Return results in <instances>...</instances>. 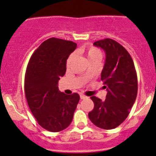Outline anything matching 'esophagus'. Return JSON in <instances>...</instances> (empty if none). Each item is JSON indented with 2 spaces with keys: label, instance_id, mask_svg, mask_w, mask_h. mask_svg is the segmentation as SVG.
I'll list each match as a JSON object with an SVG mask.
<instances>
[{
  "label": "esophagus",
  "instance_id": "esophagus-1",
  "mask_svg": "<svg viewBox=\"0 0 156 156\" xmlns=\"http://www.w3.org/2000/svg\"><path fill=\"white\" fill-rule=\"evenodd\" d=\"M80 98H81V99H85V98H87V97L85 96V95L83 94H80Z\"/></svg>",
  "mask_w": 156,
  "mask_h": 156
}]
</instances>
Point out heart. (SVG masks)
<instances>
[{
	"label": "heart",
	"mask_w": 156,
	"mask_h": 156,
	"mask_svg": "<svg viewBox=\"0 0 156 156\" xmlns=\"http://www.w3.org/2000/svg\"><path fill=\"white\" fill-rule=\"evenodd\" d=\"M78 53H81V54L85 55L86 56V57L88 58V59L89 60V62H94V61H98L100 62V59L102 58V52L100 51V49H98L96 47L91 46H84L83 48H80L77 51ZM74 60V55L71 54L68 56V58H67L66 61V67L67 68H69L71 67L72 62Z\"/></svg>",
	"instance_id": "heart-1"
}]
</instances>
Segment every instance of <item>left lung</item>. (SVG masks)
<instances>
[{
  "label": "left lung",
  "mask_w": 156,
  "mask_h": 156,
  "mask_svg": "<svg viewBox=\"0 0 156 156\" xmlns=\"http://www.w3.org/2000/svg\"><path fill=\"white\" fill-rule=\"evenodd\" d=\"M94 45L105 52L101 80L107 94L104 101L91 97L94 106L88 118L99 128L112 129L121 124L129 114L138 93V77L133 60L121 44L105 38L95 41Z\"/></svg>",
  "instance_id": "obj_1"
}]
</instances>
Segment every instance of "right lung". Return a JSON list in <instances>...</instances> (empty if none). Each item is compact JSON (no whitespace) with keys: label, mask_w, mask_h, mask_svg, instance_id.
<instances>
[{"label":"right lung","mask_w":156,"mask_h":156,"mask_svg":"<svg viewBox=\"0 0 156 156\" xmlns=\"http://www.w3.org/2000/svg\"><path fill=\"white\" fill-rule=\"evenodd\" d=\"M77 44L51 38L34 51L28 62L24 91L30 109L38 123L52 132L62 131L71 124L80 95L58 91V82L66 71V61Z\"/></svg>","instance_id":"1"}]
</instances>
